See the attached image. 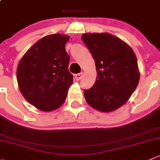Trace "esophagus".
<instances>
[{"label": "esophagus", "instance_id": "obj_1", "mask_svg": "<svg viewBox=\"0 0 160 160\" xmlns=\"http://www.w3.org/2000/svg\"><path fill=\"white\" fill-rule=\"evenodd\" d=\"M82 75H83V73H82V72H81V73H78V74H76V75H75V78L76 79V81H79L82 79Z\"/></svg>", "mask_w": 160, "mask_h": 160}]
</instances>
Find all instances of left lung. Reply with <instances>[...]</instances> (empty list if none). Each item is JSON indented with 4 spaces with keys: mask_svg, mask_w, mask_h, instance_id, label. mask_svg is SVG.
I'll return each mask as SVG.
<instances>
[{
    "mask_svg": "<svg viewBox=\"0 0 160 160\" xmlns=\"http://www.w3.org/2000/svg\"><path fill=\"white\" fill-rule=\"evenodd\" d=\"M82 40L95 60L97 77L85 90L87 103L95 109L109 112L126 104L139 82L137 58L124 41L108 33H86Z\"/></svg>",
    "mask_w": 160,
    "mask_h": 160,
    "instance_id": "1",
    "label": "left lung"
}]
</instances>
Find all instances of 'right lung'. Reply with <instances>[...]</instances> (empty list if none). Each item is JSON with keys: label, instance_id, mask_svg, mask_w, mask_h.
<instances>
[{"label": "right lung", "instance_id": "obj_1", "mask_svg": "<svg viewBox=\"0 0 160 160\" xmlns=\"http://www.w3.org/2000/svg\"><path fill=\"white\" fill-rule=\"evenodd\" d=\"M69 36L49 34L38 41L20 60L17 80L24 98L43 112H52L65 102L73 82L68 71L65 44Z\"/></svg>", "mask_w": 160, "mask_h": 160}]
</instances>
